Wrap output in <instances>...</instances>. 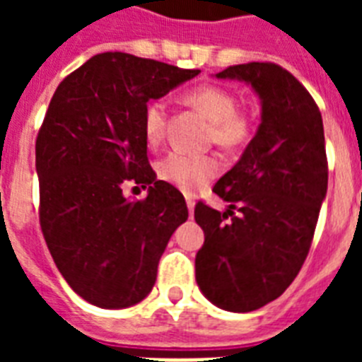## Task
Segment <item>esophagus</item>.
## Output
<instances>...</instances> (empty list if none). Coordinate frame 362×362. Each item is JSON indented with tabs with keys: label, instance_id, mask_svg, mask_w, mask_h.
Returning a JSON list of instances; mask_svg holds the SVG:
<instances>
[{
	"label": "esophagus",
	"instance_id": "obj_1",
	"mask_svg": "<svg viewBox=\"0 0 362 362\" xmlns=\"http://www.w3.org/2000/svg\"><path fill=\"white\" fill-rule=\"evenodd\" d=\"M186 204L187 210H189V216H193V209H195V201L192 197H186Z\"/></svg>",
	"mask_w": 362,
	"mask_h": 362
}]
</instances>
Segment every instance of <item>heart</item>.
<instances>
[{"mask_svg":"<svg viewBox=\"0 0 362 362\" xmlns=\"http://www.w3.org/2000/svg\"><path fill=\"white\" fill-rule=\"evenodd\" d=\"M184 101L210 122V139L218 146L233 150L247 141L252 133V122L246 112L237 109V95L223 86L203 84L184 93ZM167 105L161 99L150 101L142 116V129L148 144L156 146L165 135ZM220 170L218 159L212 156H189L184 152H170L158 165L161 180L169 182L186 193H195L206 186Z\"/></svg>","mask_w":362,"mask_h":362,"instance_id":"1","label":"heart"}]
</instances>
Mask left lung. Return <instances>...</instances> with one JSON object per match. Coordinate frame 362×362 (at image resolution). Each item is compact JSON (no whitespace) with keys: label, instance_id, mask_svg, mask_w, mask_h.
<instances>
[{"label":"left lung","instance_id":"left-lung-1","mask_svg":"<svg viewBox=\"0 0 362 362\" xmlns=\"http://www.w3.org/2000/svg\"><path fill=\"white\" fill-rule=\"evenodd\" d=\"M216 78L250 84L261 101V124L216 182L214 193L229 203L226 212L195 206L204 231L195 280L218 308L252 312L280 297L308 255L329 180L323 120L306 88L280 65H233Z\"/></svg>","mask_w":362,"mask_h":362}]
</instances>
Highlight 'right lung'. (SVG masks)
I'll list each match as a JSON object with an SVG mask.
<instances>
[{
  "label": "right lung",
  "mask_w": 362,
  "mask_h": 362,
  "mask_svg": "<svg viewBox=\"0 0 362 362\" xmlns=\"http://www.w3.org/2000/svg\"><path fill=\"white\" fill-rule=\"evenodd\" d=\"M156 59L103 52L65 76L35 142L42 235L71 289L99 308H127L152 291L169 238L187 220L175 186L148 163L150 99L197 76ZM148 187L142 202L121 186Z\"/></svg>",
  "instance_id": "right-lung-1"
}]
</instances>
